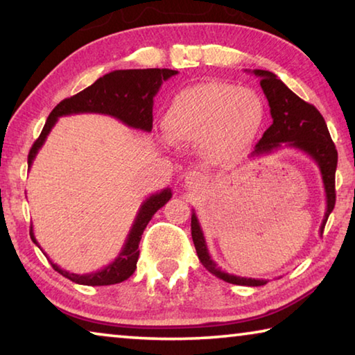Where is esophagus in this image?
Returning <instances> with one entry per match:
<instances>
[{"label":"esophagus","mask_w":355,"mask_h":355,"mask_svg":"<svg viewBox=\"0 0 355 355\" xmlns=\"http://www.w3.org/2000/svg\"><path fill=\"white\" fill-rule=\"evenodd\" d=\"M205 175L199 171H189L184 175V184L188 189H199L205 183Z\"/></svg>","instance_id":"obj_1"}]
</instances>
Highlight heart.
I'll list each match as a JSON object with an SVG mask.
<instances>
[{
  "label": "heart",
  "mask_w": 355,
  "mask_h": 355,
  "mask_svg": "<svg viewBox=\"0 0 355 355\" xmlns=\"http://www.w3.org/2000/svg\"><path fill=\"white\" fill-rule=\"evenodd\" d=\"M264 119V103L254 89L214 81L180 91L167 107L164 122L173 141L203 142L207 153L225 156L249 148Z\"/></svg>",
  "instance_id": "b5f03b06"
}]
</instances>
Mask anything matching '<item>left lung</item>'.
Instances as JSON below:
<instances>
[{
    "label": "left lung",
    "mask_w": 355,
    "mask_h": 355,
    "mask_svg": "<svg viewBox=\"0 0 355 355\" xmlns=\"http://www.w3.org/2000/svg\"><path fill=\"white\" fill-rule=\"evenodd\" d=\"M252 73L260 78V86L266 95L269 107H271L272 125L264 131L254 152L250 153V158L274 153L275 150L285 146L300 150L315 161L320 167L324 191H326V213H324L322 224L320 227V233L322 235L329 214L335 207V171L336 161H338V153H336L335 144L330 137L326 120L313 105L299 98L272 71L254 70ZM191 235L200 263L216 277L228 282V284L244 286H261L268 284V280L264 279L239 277V275L228 274L218 268V264L209 255L205 236H203L200 222L197 219L194 209L191 216Z\"/></svg>",
    "instance_id": "left-lung-1"
}]
</instances>
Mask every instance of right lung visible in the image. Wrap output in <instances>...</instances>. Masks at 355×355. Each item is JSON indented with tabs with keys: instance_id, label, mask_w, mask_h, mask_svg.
I'll use <instances>...</instances> for the list:
<instances>
[{
	"instance_id": "right-lung-1",
	"label": "right lung",
	"mask_w": 355,
	"mask_h": 355,
	"mask_svg": "<svg viewBox=\"0 0 355 355\" xmlns=\"http://www.w3.org/2000/svg\"><path fill=\"white\" fill-rule=\"evenodd\" d=\"M177 70L171 69H135V70H114L111 73L98 78L92 86H89L73 97L65 98L59 103L55 110L48 116L45 127L42 130L37 141L33 144L28 155V169H31L35 155L39 153L40 147L45 144L46 136L50 135L51 128L55 127L58 119L70 114H83V112H95L105 114L119 119L120 122L128 125L131 128L142 130L150 133L153 127V97L158 94L161 84L169 80L171 76L177 75ZM172 191L166 188L161 192H156L147 197L142 203L133 222V227L127 236L122 250L116 260L107 264L100 271L91 274H73L61 269L56 263H51L55 271H58L64 277L75 282L80 285L91 286H103L114 285L127 280L135 272L137 258H139V241L142 233L146 230L150 219L153 214L163 208L171 200ZM31 239L37 244L34 236L31 225ZM40 248V245H39Z\"/></svg>"
}]
</instances>
